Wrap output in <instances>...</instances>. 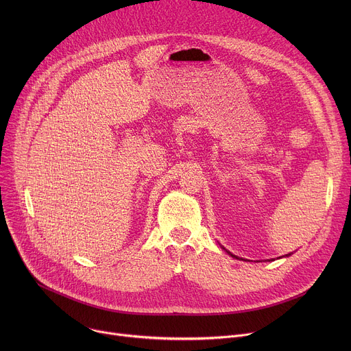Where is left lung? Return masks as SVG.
<instances>
[{
	"instance_id": "8db88e82",
	"label": "left lung",
	"mask_w": 351,
	"mask_h": 351,
	"mask_svg": "<svg viewBox=\"0 0 351 351\" xmlns=\"http://www.w3.org/2000/svg\"><path fill=\"white\" fill-rule=\"evenodd\" d=\"M221 247H222V245H221ZM222 248H223V250H226V248H225V247H222ZM226 253H228V254H230V256H232V257H234V258H237V257H236V256H233V254H232V253H230V252H228V250H226ZM287 256H290V254H287ZM239 260H240V258H239Z\"/></svg>"
}]
</instances>
